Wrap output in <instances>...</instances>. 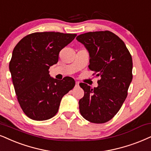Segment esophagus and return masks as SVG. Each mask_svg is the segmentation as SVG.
<instances>
[{
	"label": "esophagus",
	"instance_id": "34e87169",
	"mask_svg": "<svg viewBox=\"0 0 151 151\" xmlns=\"http://www.w3.org/2000/svg\"><path fill=\"white\" fill-rule=\"evenodd\" d=\"M79 81H76L75 87H79Z\"/></svg>",
	"mask_w": 151,
	"mask_h": 151
}]
</instances>
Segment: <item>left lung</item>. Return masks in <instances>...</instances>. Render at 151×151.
Masks as SVG:
<instances>
[{
    "instance_id": "8db88e82",
    "label": "left lung",
    "mask_w": 151,
    "mask_h": 151,
    "mask_svg": "<svg viewBox=\"0 0 151 151\" xmlns=\"http://www.w3.org/2000/svg\"><path fill=\"white\" fill-rule=\"evenodd\" d=\"M88 49L89 68L100 77L98 86H79L84 96L79 100V111L93 123L110 121L121 108L132 80V58L124 42L109 30L88 32L77 37Z\"/></svg>"
}]
</instances>
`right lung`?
<instances>
[{
    "instance_id": "right-lung-1",
    "label": "right lung",
    "mask_w": 151,
    "mask_h": 151,
    "mask_svg": "<svg viewBox=\"0 0 151 151\" xmlns=\"http://www.w3.org/2000/svg\"><path fill=\"white\" fill-rule=\"evenodd\" d=\"M77 34L37 32L25 36L15 46L9 68L17 100L24 114L35 121L57 114L63 97L75 86L70 77L53 79L49 68L56 64L61 49Z\"/></svg>"
}]
</instances>
